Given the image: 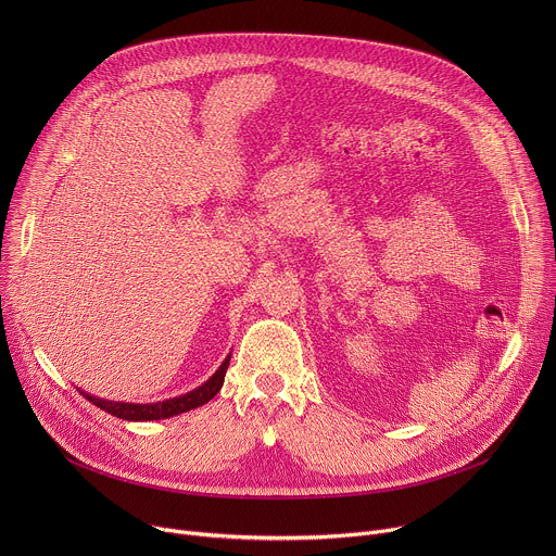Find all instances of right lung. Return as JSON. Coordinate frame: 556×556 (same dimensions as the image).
I'll use <instances>...</instances> for the list:
<instances>
[{
	"mask_svg": "<svg viewBox=\"0 0 556 556\" xmlns=\"http://www.w3.org/2000/svg\"><path fill=\"white\" fill-rule=\"evenodd\" d=\"M228 363H230V356L224 358L219 369L204 384H200L198 389H193V391H189L185 395H178V399H169V401H163V403H149V405L114 403V401L97 399V395H90V393H86L81 389H78V391H81L92 405H97L99 409H103V412H108V414H112V416H116L121 420H134V422H140V420H163V418H172V416H178V414H185V412H191L195 407L206 405L213 399V395L222 389Z\"/></svg>",
	"mask_w": 556,
	"mask_h": 556,
	"instance_id": "1",
	"label": "right lung"
}]
</instances>
